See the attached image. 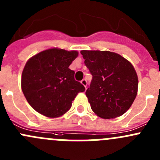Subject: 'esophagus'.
I'll return each instance as SVG.
<instances>
[{"instance_id":"1","label":"esophagus","mask_w":160,"mask_h":160,"mask_svg":"<svg viewBox=\"0 0 160 160\" xmlns=\"http://www.w3.org/2000/svg\"><path fill=\"white\" fill-rule=\"evenodd\" d=\"M81 83L86 88L87 85H88V80H87L86 79H83V80H81Z\"/></svg>"}]
</instances>
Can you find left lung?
Listing matches in <instances>:
<instances>
[{"label": "left lung", "mask_w": 160, "mask_h": 160, "mask_svg": "<svg viewBox=\"0 0 160 160\" xmlns=\"http://www.w3.org/2000/svg\"><path fill=\"white\" fill-rule=\"evenodd\" d=\"M80 53L93 76L86 91L92 111L104 119L125 114L138 91V77L132 63L112 52L83 50Z\"/></svg>", "instance_id": "8db88e82"}]
</instances>
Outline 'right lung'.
I'll return each mask as SVG.
<instances>
[{"label":"right lung","mask_w":160,"mask_h":160,"mask_svg":"<svg viewBox=\"0 0 160 160\" xmlns=\"http://www.w3.org/2000/svg\"><path fill=\"white\" fill-rule=\"evenodd\" d=\"M77 51L50 49L38 53L26 62L22 75V89L28 104L37 112L57 118L71 108L72 101L85 88L74 79L69 67Z\"/></svg>","instance_id":"add662e5"}]
</instances>
